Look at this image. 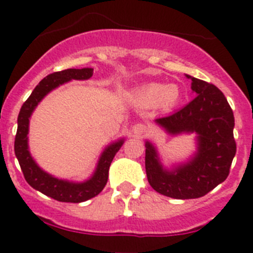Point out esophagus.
<instances>
[{
	"instance_id": "obj_1",
	"label": "esophagus",
	"mask_w": 253,
	"mask_h": 253,
	"mask_svg": "<svg viewBox=\"0 0 253 253\" xmlns=\"http://www.w3.org/2000/svg\"><path fill=\"white\" fill-rule=\"evenodd\" d=\"M131 131H133L134 135H137V137H139V135H143V134H144V131H146V125L138 123V124L133 125Z\"/></svg>"
}]
</instances>
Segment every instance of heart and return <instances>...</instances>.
I'll list each match as a JSON object with an SVG mask.
<instances>
[{
  "label": "heart",
  "mask_w": 253,
  "mask_h": 253,
  "mask_svg": "<svg viewBox=\"0 0 253 253\" xmlns=\"http://www.w3.org/2000/svg\"><path fill=\"white\" fill-rule=\"evenodd\" d=\"M180 90L176 84H166L160 82L143 86L135 92L134 101L143 107L160 106L165 110H169L180 101Z\"/></svg>",
  "instance_id": "b5f03b06"
}]
</instances>
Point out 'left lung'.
I'll list each match as a JSON object with an SVG mask.
<instances>
[{
    "instance_id": "left-lung-1",
    "label": "left lung",
    "mask_w": 253,
    "mask_h": 253,
    "mask_svg": "<svg viewBox=\"0 0 253 253\" xmlns=\"http://www.w3.org/2000/svg\"><path fill=\"white\" fill-rule=\"evenodd\" d=\"M195 99L185 107L154 122L171 135L196 133L198 149L187 162L172 169L162 166L158 152L146 142V172L157 193L173 199H196L222 184L236 154L234 116L218 87L186 75Z\"/></svg>"
}]
</instances>
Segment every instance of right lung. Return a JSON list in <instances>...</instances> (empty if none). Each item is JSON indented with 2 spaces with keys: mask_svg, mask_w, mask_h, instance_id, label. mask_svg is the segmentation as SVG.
I'll return each instance as SVG.
<instances>
[{
  "mask_svg": "<svg viewBox=\"0 0 253 253\" xmlns=\"http://www.w3.org/2000/svg\"><path fill=\"white\" fill-rule=\"evenodd\" d=\"M92 68L75 69L69 68L48 75L39 82L34 91L29 96V99L24 102L21 110L17 118V131L15 137V154L20 163L21 171L24 173L26 182L31 187L40 191L44 195L51 199H55L62 203H82L86 202L93 196L99 195L107 182L109 177V169L115 157L116 152L122 148L124 139H119L118 142L111 143L107 146L100 156L95 172L88 180L84 182H73V181L62 180L54 176L49 175L45 171L40 169L31 157L29 152L28 133L30 116L35 107L38 106L42 100L48 95L51 90L57 88L60 84H66L72 80H88L92 77Z\"/></svg>",
  "mask_w": 253,
  "mask_h": 253,
  "instance_id": "add662e5",
  "label": "right lung"
}]
</instances>
